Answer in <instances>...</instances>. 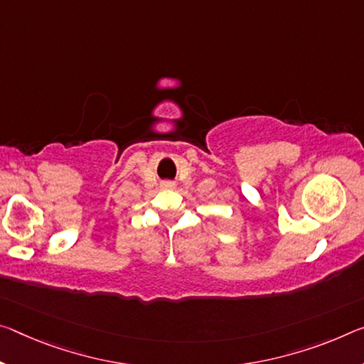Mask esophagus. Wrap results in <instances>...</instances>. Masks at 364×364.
I'll list each match as a JSON object with an SVG mask.
<instances>
[{
  "label": "esophagus",
  "mask_w": 364,
  "mask_h": 364,
  "mask_svg": "<svg viewBox=\"0 0 364 364\" xmlns=\"http://www.w3.org/2000/svg\"><path fill=\"white\" fill-rule=\"evenodd\" d=\"M164 184H165L166 188H171V183H164Z\"/></svg>",
  "instance_id": "34e87169"
}]
</instances>
